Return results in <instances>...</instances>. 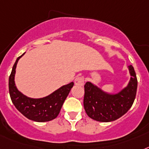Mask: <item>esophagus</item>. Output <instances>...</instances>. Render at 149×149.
<instances>
[{
	"mask_svg": "<svg viewBox=\"0 0 149 149\" xmlns=\"http://www.w3.org/2000/svg\"><path fill=\"white\" fill-rule=\"evenodd\" d=\"M74 82L76 86H83V84H84V78H83L82 77H77V78L75 79Z\"/></svg>",
	"mask_w": 149,
	"mask_h": 149,
	"instance_id": "obj_1",
	"label": "esophagus"
}]
</instances>
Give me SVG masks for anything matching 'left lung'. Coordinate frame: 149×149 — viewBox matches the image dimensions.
Listing matches in <instances>:
<instances>
[{
	"label": "left lung",
	"instance_id": "8db88e82",
	"mask_svg": "<svg viewBox=\"0 0 149 149\" xmlns=\"http://www.w3.org/2000/svg\"><path fill=\"white\" fill-rule=\"evenodd\" d=\"M130 79L127 87L116 94L104 92L90 82L85 84L83 104L88 117L99 122L117 120L132 107L137 90V78L132 65L129 66Z\"/></svg>",
	"mask_w": 149,
	"mask_h": 149
}]
</instances>
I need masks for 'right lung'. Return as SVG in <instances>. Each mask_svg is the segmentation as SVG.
I'll return each instance as SVG.
<instances>
[{
    "label": "right lung",
    "mask_w": 149,
    "mask_h": 149,
    "mask_svg": "<svg viewBox=\"0 0 149 149\" xmlns=\"http://www.w3.org/2000/svg\"><path fill=\"white\" fill-rule=\"evenodd\" d=\"M24 54L17 59L9 77V92L12 102L22 114L31 120L36 122L52 120L59 114L63 102L74 83L72 82L61 86L53 93L44 98H32L24 95L17 89L14 81L17 64Z\"/></svg>",
    "instance_id": "add662e5"
}]
</instances>
